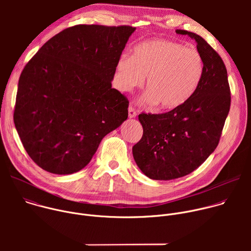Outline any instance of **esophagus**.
I'll return each mask as SVG.
<instances>
[{
    "mask_svg": "<svg viewBox=\"0 0 251 251\" xmlns=\"http://www.w3.org/2000/svg\"><path fill=\"white\" fill-rule=\"evenodd\" d=\"M136 115H137V111L133 108L132 106H130L129 109H128V116H129V118H134V117H136Z\"/></svg>",
    "mask_w": 251,
    "mask_h": 251,
    "instance_id": "1",
    "label": "esophagus"
}]
</instances>
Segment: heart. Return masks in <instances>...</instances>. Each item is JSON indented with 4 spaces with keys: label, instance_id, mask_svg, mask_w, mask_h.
<instances>
[{
    "label": "heart",
    "instance_id": "b5f03b06",
    "mask_svg": "<svg viewBox=\"0 0 251 251\" xmlns=\"http://www.w3.org/2000/svg\"><path fill=\"white\" fill-rule=\"evenodd\" d=\"M203 71L201 53L173 41L155 39L140 43L133 54L116 63L115 83L125 92L140 87L147 76L145 102L173 110L184 105L197 90Z\"/></svg>",
    "mask_w": 251,
    "mask_h": 251
}]
</instances>
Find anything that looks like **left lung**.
Instances as JSON below:
<instances>
[{"label":"left lung","mask_w":251,"mask_h":251,"mask_svg":"<svg viewBox=\"0 0 251 251\" xmlns=\"http://www.w3.org/2000/svg\"><path fill=\"white\" fill-rule=\"evenodd\" d=\"M197 42L203 61L201 82L181 107L162 114L141 113V140L132 148L139 169L152 180L187 176L216 150L230 108L227 71L220 56L201 37L185 29Z\"/></svg>","instance_id":"8db88e82"}]
</instances>
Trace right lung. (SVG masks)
Returning a JSON list of instances; mask_svg holds the SVG:
<instances>
[{
	"label": "right lung",
	"mask_w": 251,
	"mask_h": 251,
	"mask_svg": "<svg viewBox=\"0 0 251 251\" xmlns=\"http://www.w3.org/2000/svg\"><path fill=\"white\" fill-rule=\"evenodd\" d=\"M136 27L76 25L49 40L23 69L14 122L30 159L47 172L74 174L128 117L111 81Z\"/></svg>",
	"instance_id": "add662e5"
}]
</instances>
